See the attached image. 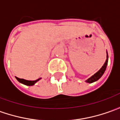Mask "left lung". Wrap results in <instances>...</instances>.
Instances as JSON below:
<instances>
[{"label": "left lung", "instance_id": "left-lung-1", "mask_svg": "<svg viewBox=\"0 0 120 120\" xmlns=\"http://www.w3.org/2000/svg\"><path fill=\"white\" fill-rule=\"evenodd\" d=\"M107 60L105 61V64H103V66L102 67V68H101L97 73H96L94 75H92L90 78H89L88 80H86V82H88V83H92V82H94V81H97L98 79H99L102 77V75H103V73H105V70H106L107 65V63H108V55L107 56Z\"/></svg>", "mask_w": 120, "mask_h": 120}]
</instances>
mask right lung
Segmentation results:
<instances>
[{"mask_svg": "<svg viewBox=\"0 0 120 120\" xmlns=\"http://www.w3.org/2000/svg\"><path fill=\"white\" fill-rule=\"evenodd\" d=\"M16 79L19 82H20V83H23L24 85H26V86H33L36 82H37L40 79H37L35 81H28V80H25L24 79H19L18 77H16Z\"/></svg>", "mask_w": 120, "mask_h": 120, "instance_id": "right-lung-1", "label": "right lung"}]
</instances>
